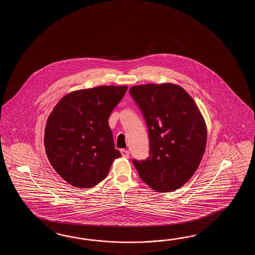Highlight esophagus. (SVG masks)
I'll return each mask as SVG.
<instances>
[{
  "instance_id": "1",
  "label": "esophagus",
  "mask_w": 255,
  "mask_h": 255,
  "mask_svg": "<svg viewBox=\"0 0 255 255\" xmlns=\"http://www.w3.org/2000/svg\"><path fill=\"white\" fill-rule=\"evenodd\" d=\"M120 152H121V155H122V157H129V151H128V150H126V149H121Z\"/></svg>"
}]
</instances>
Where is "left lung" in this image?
<instances>
[{"label": "left lung", "mask_w": 255, "mask_h": 255, "mask_svg": "<svg viewBox=\"0 0 255 255\" xmlns=\"http://www.w3.org/2000/svg\"><path fill=\"white\" fill-rule=\"evenodd\" d=\"M129 94L144 117L149 138V156L132 162L153 190H178L195 173L205 151L206 125L199 108L173 84L135 86Z\"/></svg>", "instance_id": "1"}]
</instances>
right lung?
I'll return each mask as SVG.
<instances>
[{
	"label": "right lung",
	"instance_id": "1",
	"mask_svg": "<svg viewBox=\"0 0 255 255\" xmlns=\"http://www.w3.org/2000/svg\"><path fill=\"white\" fill-rule=\"evenodd\" d=\"M128 87L102 86L71 93L48 117L44 146L49 161L62 179L89 189L102 181L116 158L109 119Z\"/></svg>",
	"mask_w": 255,
	"mask_h": 255
}]
</instances>
